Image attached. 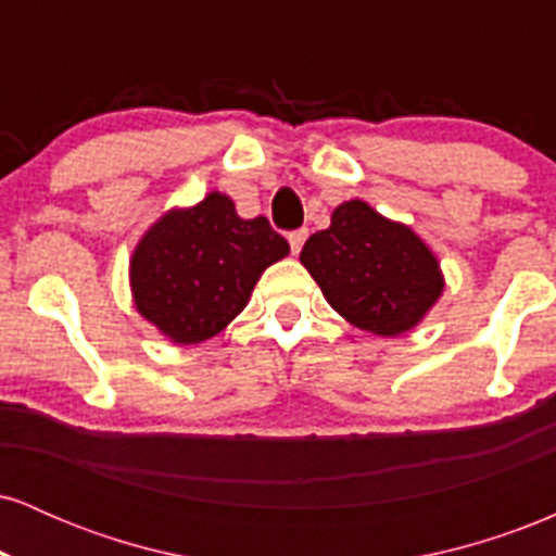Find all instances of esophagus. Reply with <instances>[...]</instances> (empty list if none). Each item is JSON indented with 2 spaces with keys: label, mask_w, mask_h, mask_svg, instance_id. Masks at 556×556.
Returning <instances> with one entry per match:
<instances>
[{
  "label": "esophagus",
  "mask_w": 556,
  "mask_h": 556,
  "mask_svg": "<svg viewBox=\"0 0 556 556\" xmlns=\"http://www.w3.org/2000/svg\"><path fill=\"white\" fill-rule=\"evenodd\" d=\"M305 238H308V229H292L290 235H287V240H290V251H292V256H298L300 253V248H303V242H305Z\"/></svg>",
  "instance_id": "esophagus-1"
}]
</instances>
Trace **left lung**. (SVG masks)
Here are the masks:
<instances>
[{"mask_svg":"<svg viewBox=\"0 0 556 556\" xmlns=\"http://www.w3.org/2000/svg\"><path fill=\"white\" fill-rule=\"evenodd\" d=\"M300 261L337 314L381 337L416 327L444 287L424 240L363 201L337 206L331 225L305 240Z\"/></svg>","mask_w":556,"mask_h":556,"instance_id":"8db88e82","label":"left lung"}]
</instances>
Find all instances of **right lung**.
<instances>
[{"instance_id":"add662e5","label":"right lung","mask_w":556,"mask_h":556,"mask_svg":"<svg viewBox=\"0 0 556 556\" xmlns=\"http://www.w3.org/2000/svg\"><path fill=\"white\" fill-rule=\"evenodd\" d=\"M287 253L266 216L240 219L227 195L212 193L143 235L130 264L136 305L169 340L203 342L245 308L261 271Z\"/></svg>"}]
</instances>
